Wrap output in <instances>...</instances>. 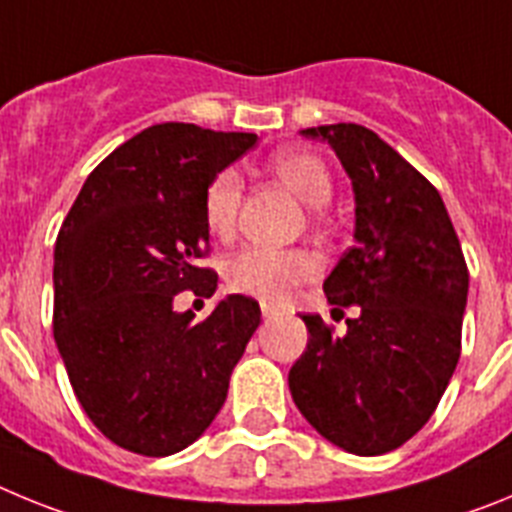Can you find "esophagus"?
I'll use <instances>...</instances> for the list:
<instances>
[{
	"label": "esophagus",
	"mask_w": 512,
	"mask_h": 512,
	"mask_svg": "<svg viewBox=\"0 0 512 512\" xmlns=\"http://www.w3.org/2000/svg\"><path fill=\"white\" fill-rule=\"evenodd\" d=\"M277 312H279V310H277V307H274V305H269V302H261V315H264L266 320L274 318Z\"/></svg>",
	"instance_id": "1"
}]
</instances>
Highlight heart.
<instances>
[{
    "label": "heart",
    "instance_id": "heart-1",
    "mask_svg": "<svg viewBox=\"0 0 512 512\" xmlns=\"http://www.w3.org/2000/svg\"><path fill=\"white\" fill-rule=\"evenodd\" d=\"M269 169L284 187L292 189L305 205H310L312 217L323 223V207L333 197V174L323 158L312 151L284 148L269 158ZM241 202V174L235 169L217 171L202 194V217H205L207 230L223 241L233 238ZM318 271V259L302 248L248 246L230 259L228 282L235 292L279 305L295 295L302 284L318 277Z\"/></svg>",
    "mask_w": 512,
    "mask_h": 512
}]
</instances>
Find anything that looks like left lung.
<instances>
[{
	"instance_id": "1",
	"label": "left lung",
	"mask_w": 512,
	"mask_h": 512,
	"mask_svg": "<svg viewBox=\"0 0 512 512\" xmlns=\"http://www.w3.org/2000/svg\"><path fill=\"white\" fill-rule=\"evenodd\" d=\"M302 135L328 140L354 184L356 243L323 289L336 310L356 305L359 315L346 336L302 315L310 336L289 390L330 443L387 454L428 423L454 374L467 261L438 189L374 130L336 122Z\"/></svg>"
}]
</instances>
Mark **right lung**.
I'll use <instances>...</instances> for the list:
<instances>
[{"instance_id": "obj_1", "label": "right lung", "mask_w": 512, "mask_h": 512, "mask_svg": "<svg viewBox=\"0 0 512 512\" xmlns=\"http://www.w3.org/2000/svg\"><path fill=\"white\" fill-rule=\"evenodd\" d=\"M161 122L125 140L89 174L53 253V336L76 400L104 438L140 456H169L223 408L233 366L261 323L253 297L230 295L200 323L176 312L217 274L202 194L256 143Z\"/></svg>"}]
</instances>
